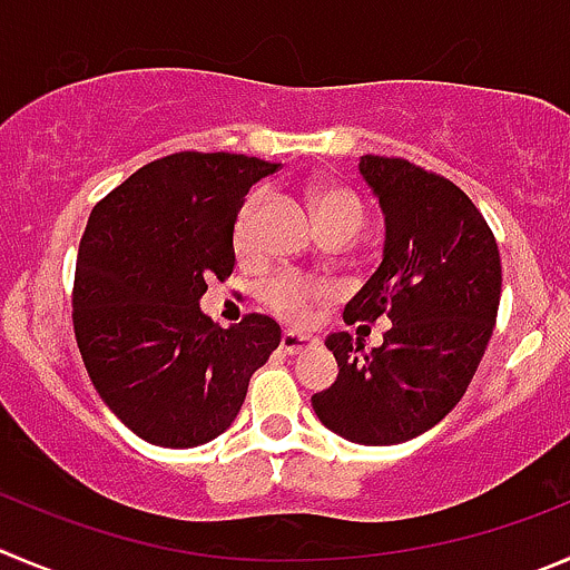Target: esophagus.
<instances>
[{
  "label": "esophagus",
  "mask_w": 570,
  "mask_h": 570,
  "mask_svg": "<svg viewBox=\"0 0 570 570\" xmlns=\"http://www.w3.org/2000/svg\"><path fill=\"white\" fill-rule=\"evenodd\" d=\"M318 344V338H313V335H302V333H282V341H279V346H282V352H285V355H299V352H305V350H313V346Z\"/></svg>",
  "instance_id": "1"
}]
</instances>
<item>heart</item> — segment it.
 Returning <instances> with one entry per match:
<instances>
[{
  "label": "heart",
  "mask_w": 570,
  "mask_h": 570,
  "mask_svg": "<svg viewBox=\"0 0 570 570\" xmlns=\"http://www.w3.org/2000/svg\"><path fill=\"white\" fill-rule=\"evenodd\" d=\"M311 207L313 215H316V224L338 218V215H357V218H361V204H357V198L341 187H316L311 193ZM257 213L259 195H252V198L243 204L235 224L237 254H248V248H252ZM324 296H327V288H324V285H318V282L307 279V276L302 274H294V271H288V274H276L263 291L265 305L288 324H305L307 318H311L316 302H322Z\"/></svg>",
  "instance_id": "b5f03b06"
}]
</instances>
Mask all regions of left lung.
<instances>
[{"label": "left lung", "instance_id": "obj_1", "mask_svg": "<svg viewBox=\"0 0 570 570\" xmlns=\"http://www.w3.org/2000/svg\"><path fill=\"white\" fill-rule=\"evenodd\" d=\"M361 176L386 215L383 263L344 307L346 322L392 327L361 357L350 333L324 344L338 377L313 411L357 444H400L456 409L468 392L501 302V257L473 200L439 173L400 156H361Z\"/></svg>", "mask_w": 570, "mask_h": 570}]
</instances>
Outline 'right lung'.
<instances>
[{
    "mask_svg": "<svg viewBox=\"0 0 570 570\" xmlns=\"http://www.w3.org/2000/svg\"><path fill=\"white\" fill-rule=\"evenodd\" d=\"M276 165L181 150L139 167L91 209L72 322L102 403L139 439L195 448L235 422L248 381L279 346L263 313L215 327L198 299L235 271L243 198Z\"/></svg>",
    "mask_w": 570,
    "mask_h": 570,
    "instance_id": "add662e5",
    "label": "right lung"
}]
</instances>
